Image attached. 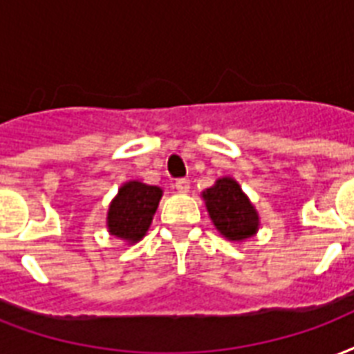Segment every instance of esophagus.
<instances>
[{"mask_svg":"<svg viewBox=\"0 0 354 354\" xmlns=\"http://www.w3.org/2000/svg\"><path fill=\"white\" fill-rule=\"evenodd\" d=\"M174 187H176L178 193H187L191 185H189L187 178H180V180H176V183H174Z\"/></svg>","mask_w":354,"mask_h":354,"instance_id":"34e87169","label":"esophagus"}]
</instances>
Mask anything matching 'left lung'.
<instances>
[{"mask_svg": "<svg viewBox=\"0 0 354 354\" xmlns=\"http://www.w3.org/2000/svg\"><path fill=\"white\" fill-rule=\"evenodd\" d=\"M202 198L213 226L228 241H245L256 236L260 215L234 178H219L212 187L202 191Z\"/></svg>", "mask_w": 354, "mask_h": 354, "instance_id": "8db88e82", "label": "left lung"}]
</instances>
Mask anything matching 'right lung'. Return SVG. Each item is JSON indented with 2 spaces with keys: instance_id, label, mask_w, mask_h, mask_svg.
<instances>
[{
  "instance_id": "right-lung-1",
  "label": "right lung",
  "mask_w": 354,
  "mask_h": 354,
  "mask_svg": "<svg viewBox=\"0 0 354 354\" xmlns=\"http://www.w3.org/2000/svg\"><path fill=\"white\" fill-rule=\"evenodd\" d=\"M163 189L141 180H129L118 189L107 209V232L128 243L141 241L152 225Z\"/></svg>"
}]
</instances>
